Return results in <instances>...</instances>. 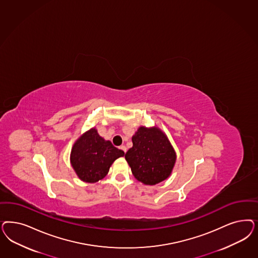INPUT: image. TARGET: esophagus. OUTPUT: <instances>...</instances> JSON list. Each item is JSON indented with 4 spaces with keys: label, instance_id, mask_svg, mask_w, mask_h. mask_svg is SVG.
<instances>
[{
    "label": "esophagus",
    "instance_id": "obj_1",
    "mask_svg": "<svg viewBox=\"0 0 258 258\" xmlns=\"http://www.w3.org/2000/svg\"><path fill=\"white\" fill-rule=\"evenodd\" d=\"M119 149L122 150V151H123V152H124V153H126V151H127V148H126V147H125L124 145H121V146H120V147H119Z\"/></svg>",
    "mask_w": 258,
    "mask_h": 258
}]
</instances>
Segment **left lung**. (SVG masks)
<instances>
[{
  "label": "left lung",
  "instance_id": "left-lung-1",
  "mask_svg": "<svg viewBox=\"0 0 258 258\" xmlns=\"http://www.w3.org/2000/svg\"><path fill=\"white\" fill-rule=\"evenodd\" d=\"M133 146L125 154L132 174L145 185L166 180L175 167L176 154L166 134L158 126H140L132 137Z\"/></svg>",
  "mask_w": 258,
  "mask_h": 258
}]
</instances>
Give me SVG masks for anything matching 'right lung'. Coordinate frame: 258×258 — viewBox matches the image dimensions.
<instances>
[{"mask_svg": "<svg viewBox=\"0 0 258 258\" xmlns=\"http://www.w3.org/2000/svg\"><path fill=\"white\" fill-rule=\"evenodd\" d=\"M124 156L110 141L101 138L93 127L83 133L73 144L70 163L76 175L84 182H98L108 174L116 158Z\"/></svg>", "mask_w": 258, "mask_h": 258, "instance_id": "obj_1", "label": "right lung"}]
</instances>
